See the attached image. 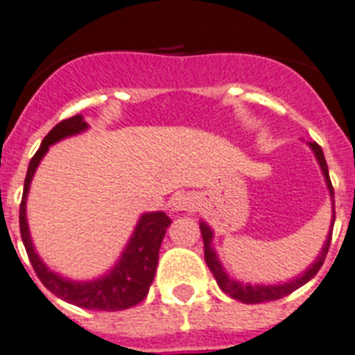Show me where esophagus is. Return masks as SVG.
<instances>
[{
  "mask_svg": "<svg viewBox=\"0 0 355 355\" xmlns=\"http://www.w3.org/2000/svg\"><path fill=\"white\" fill-rule=\"evenodd\" d=\"M171 207L174 210H190V208H193V199L189 193H175L171 201Z\"/></svg>",
  "mask_w": 355,
  "mask_h": 355,
  "instance_id": "esophagus-1",
  "label": "esophagus"
}]
</instances>
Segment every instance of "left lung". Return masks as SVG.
Instances as JSON below:
<instances>
[{
	"instance_id": "left-lung-1",
	"label": "left lung",
	"mask_w": 355,
	"mask_h": 355,
	"mask_svg": "<svg viewBox=\"0 0 355 355\" xmlns=\"http://www.w3.org/2000/svg\"><path fill=\"white\" fill-rule=\"evenodd\" d=\"M311 147H313L314 154H316V157H318V162H320V165H322L323 174H325V181H327V187H329L330 198H334V189H332V183H330L329 166H327L322 147H320L316 141H311ZM334 219H336V211H334ZM199 228H201L202 242H205V260H207V266L210 268V271L214 272L215 280H217V284H219L220 289H223L228 296H232V298L242 302V304H262V302L280 300V298H284V296L291 295L293 291H296L298 287L304 286V284H307V282L311 280V278L316 277V272L322 269L323 262H325L327 253H329L330 239H332V232H330L329 239H327L325 246H323V250H322V253H320V257H318V260L314 262L313 266H311V268L307 269V271L304 272V275H302V277L287 282V284H282V286H244V284H241V282L230 280L228 275H226V272L223 271V268H220L219 260H217V257H215L214 250H211V246H210L211 230L208 228L205 223L199 224Z\"/></svg>"
}]
</instances>
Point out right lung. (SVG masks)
Returning <instances> with one entry per match:
<instances>
[{"label": "right lung", "mask_w": 355, "mask_h": 355, "mask_svg": "<svg viewBox=\"0 0 355 355\" xmlns=\"http://www.w3.org/2000/svg\"><path fill=\"white\" fill-rule=\"evenodd\" d=\"M86 127L87 123L84 122L80 114L66 118L44 136L39 150L30 159L28 172H26L25 178V189H23V199H21L19 205L21 239H23L26 255H28L33 271L42 282V286L46 287L50 293L62 298L64 302H69L77 307L89 309V311H105V313L125 311V309L140 304L141 300L147 296L148 287L153 284L154 272L157 268L159 246H162L166 228L172 223L168 215L163 214V211L141 215L140 223L136 226L120 262L114 266V269L109 275L95 282H69L57 277L55 272L50 271L46 266L42 264V260L33 251L32 241H30L25 207L33 172H35L39 162L46 154L51 144L62 140L66 136L77 135V132L84 131Z\"/></svg>", "instance_id": "right-lung-1"}]
</instances>
